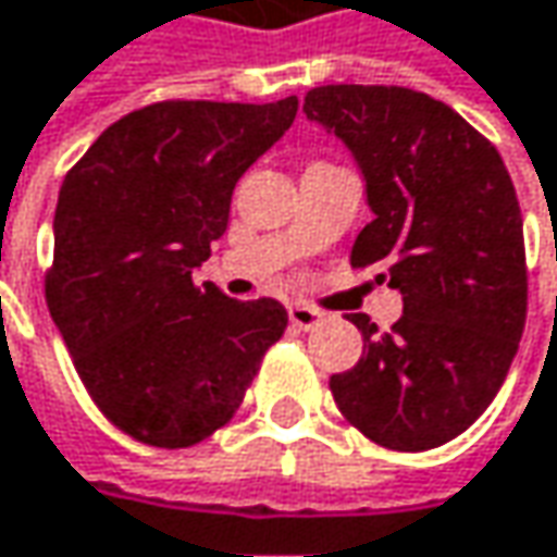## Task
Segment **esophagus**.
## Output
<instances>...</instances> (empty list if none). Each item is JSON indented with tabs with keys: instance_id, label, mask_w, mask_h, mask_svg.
Listing matches in <instances>:
<instances>
[{
	"instance_id": "34e87169",
	"label": "esophagus",
	"mask_w": 557,
	"mask_h": 557,
	"mask_svg": "<svg viewBox=\"0 0 557 557\" xmlns=\"http://www.w3.org/2000/svg\"><path fill=\"white\" fill-rule=\"evenodd\" d=\"M322 322V312H315L312 306H289V325L293 329H299V331H309V329H315Z\"/></svg>"
}]
</instances>
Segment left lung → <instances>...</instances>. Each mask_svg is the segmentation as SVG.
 <instances>
[{"mask_svg":"<svg viewBox=\"0 0 557 557\" xmlns=\"http://www.w3.org/2000/svg\"><path fill=\"white\" fill-rule=\"evenodd\" d=\"M302 114L354 156L373 223L350 264L380 268L405 312L370 315L354 370L331 376L341 414L388 449L443 446L479 421L517 357L527 251L513 181L497 149L449 104L395 85H322Z\"/></svg>","mask_w":557,"mask_h":557,"instance_id":"1","label":"left lung"}]
</instances>
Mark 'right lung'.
Wrapping results in <instances>:
<instances>
[{
  "instance_id": "obj_1",
  "label": "right lung",
  "mask_w": 557,
  "mask_h": 557,
  "mask_svg": "<svg viewBox=\"0 0 557 557\" xmlns=\"http://www.w3.org/2000/svg\"><path fill=\"white\" fill-rule=\"evenodd\" d=\"M299 101H162L104 129L66 175L47 306L95 405L181 449L223 428L286 329L277 299L238 302L194 271L226 232L235 181Z\"/></svg>"
}]
</instances>
